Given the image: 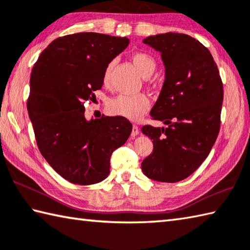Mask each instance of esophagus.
<instances>
[{
	"mask_svg": "<svg viewBox=\"0 0 250 250\" xmlns=\"http://www.w3.org/2000/svg\"><path fill=\"white\" fill-rule=\"evenodd\" d=\"M139 134V127L137 125H133V129H131V136L135 137Z\"/></svg>",
	"mask_w": 250,
	"mask_h": 250,
	"instance_id": "1",
	"label": "esophagus"
}]
</instances>
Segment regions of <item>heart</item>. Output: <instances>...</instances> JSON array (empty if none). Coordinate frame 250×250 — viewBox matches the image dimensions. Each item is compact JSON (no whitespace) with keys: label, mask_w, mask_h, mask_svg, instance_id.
Wrapping results in <instances>:
<instances>
[{"label":"heart","mask_w":250,"mask_h":250,"mask_svg":"<svg viewBox=\"0 0 250 250\" xmlns=\"http://www.w3.org/2000/svg\"><path fill=\"white\" fill-rule=\"evenodd\" d=\"M131 62L145 78L152 76L155 69H157V62H155L154 58L146 52H136L131 55ZM114 65L115 62L112 61L106 65L104 72H103L102 81L106 87L110 86L111 74L113 68H114ZM107 109H109L111 114L125 117V119L131 121H137L149 111L150 100L144 93H138V95L134 96L121 95L112 99L107 104Z\"/></svg>","instance_id":"b5f03b06"}]
</instances>
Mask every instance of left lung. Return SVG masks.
Here are the masks:
<instances>
[{
	"instance_id": "1",
	"label": "left lung",
	"mask_w": 250,
	"mask_h": 250,
	"mask_svg": "<svg viewBox=\"0 0 250 250\" xmlns=\"http://www.w3.org/2000/svg\"><path fill=\"white\" fill-rule=\"evenodd\" d=\"M144 43L161 52L166 81L150 115L167 127L145 125L153 150L141 163L153 181L176 183L191 175L208 157L218 137L223 83L212 55L185 34L150 36Z\"/></svg>"
}]
</instances>
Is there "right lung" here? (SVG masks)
Returning <instances> with one entry per match:
<instances>
[{"mask_svg":"<svg viewBox=\"0 0 250 250\" xmlns=\"http://www.w3.org/2000/svg\"><path fill=\"white\" fill-rule=\"evenodd\" d=\"M129 40L97 32L60 37L41 52L30 76L27 110L38 148L56 173L79 185L110 174L112 152L133 129L122 116L87 121L84 102L96 100L103 72Z\"/></svg>","mask_w":250,"mask_h":250,"instance_id":"1","label":"right lung"}]
</instances>
